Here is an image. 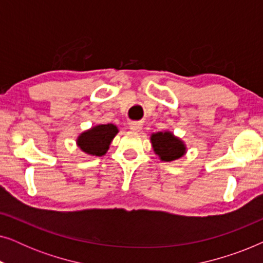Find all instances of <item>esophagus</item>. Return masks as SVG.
I'll use <instances>...</instances> for the list:
<instances>
[{
	"mask_svg": "<svg viewBox=\"0 0 263 263\" xmlns=\"http://www.w3.org/2000/svg\"><path fill=\"white\" fill-rule=\"evenodd\" d=\"M129 129L134 133H139V132H141L142 125L138 123V122H134V123H130V125H129Z\"/></svg>",
	"mask_w": 263,
	"mask_h": 263,
	"instance_id": "34e87169",
	"label": "esophagus"
}]
</instances>
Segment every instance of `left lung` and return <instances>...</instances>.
<instances>
[{"instance_id": "1", "label": "left lung", "mask_w": 263, "mask_h": 263, "mask_svg": "<svg viewBox=\"0 0 263 263\" xmlns=\"http://www.w3.org/2000/svg\"><path fill=\"white\" fill-rule=\"evenodd\" d=\"M151 143L154 153L163 161L177 160L186 153L185 143L168 130L153 133L151 135Z\"/></svg>"}]
</instances>
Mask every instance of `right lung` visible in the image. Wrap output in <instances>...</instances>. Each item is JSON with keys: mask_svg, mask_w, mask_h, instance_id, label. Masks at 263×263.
Wrapping results in <instances>:
<instances>
[{"mask_svg": "<svg viewBox=\"0 0 263 263\" xmlns=\"http://www.w3.org/2000/svg\"><path fill=\"white\" fill-rule=\"evenodd\" d=\"M117 133L118 128L112 123L95 125L78 136L77 145L88 156L102 157L107 152Z\"/></svg>", "mask_w": 263, "mask_h": 263, "instance_id": "obj_1", "label": "right lung"}]
</instances>
